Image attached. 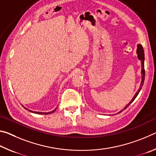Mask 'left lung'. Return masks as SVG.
I'll use <instances>...</instances> for the list:
<instances>
[{
    "instance_id": "left-lung-1",
    "label": "left lung",
    "mask_w": 156,
    "mask_h": 156,
    "mask_svg": "<svg viewBox=\"0 0 156 156\" xmlns=\"http://www.w3.org/2000/svg\"><path fill=\"white\" fill-rule=\"evenodd\" d=\"M136 53H137V55H138V58L139 60H140L141 61V66H142V71H141V74H142V80H141V83H140V87L139 89L138 90V91L136 92V94L134 95V96L133 97V99H131V100L130 102H129V103H128L127 105H126L124 109H122V110H120L119 112L118 113H120V112H122L124 109H126V108H127L129 105H130L132 102H133V100L136 99V98L138 96V94L140 93V91L141 89H142V87L143 85L144 84V76H145V71H144V49H143V47L140 44H137V50H136Z\"/></svg>"
}]
</instances>
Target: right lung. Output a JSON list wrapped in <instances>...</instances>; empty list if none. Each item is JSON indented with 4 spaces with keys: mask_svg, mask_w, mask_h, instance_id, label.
<instances>
[{
    "mask_svg": "<svg viewBox=\"0 0 156 156\" xmlns=\"http://www.w3.org/2000/svg\"><path fill=\"white\" fill-rule=\"evenodd\" d=\"M23 107L25 108V109H27V110H28V111H30V112H32V113H37V114H44V115H47V114H50V113H54L55 111L56 110V109H57V107L56 108V109H55L54 110H53V111H51V112H32V111H31V110H29V109H27V108L26 107H25L24 106H23Z\"/></svg>",
    "mask_w": 156,
    "mask_h": 156,
    "instance_id": "add662e5",
    "label": "right lung"
}]
</instances>
